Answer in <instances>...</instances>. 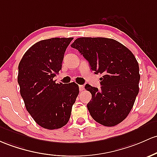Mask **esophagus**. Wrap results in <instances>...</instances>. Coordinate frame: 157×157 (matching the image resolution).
Segmentation results:
<instances>
[{"mask_svg": "<svg viewBox=\"0 0 157 157\" xmlns=\"http://www.w3.org/2000/svg\"><path fill=\"white\" fill-rule=\"evenodd\" d=\"M79 89H80V92H82L84 90V86L82 85H80L79 86Z\"/></svg>", "mask_w": 157, "mask_h": 157, "instance_id": "34e87169", "label": "esophagus"}]
</instances>
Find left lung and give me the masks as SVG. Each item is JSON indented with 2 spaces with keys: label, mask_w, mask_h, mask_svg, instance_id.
I'll list each match as a JSON object with an SVG mask.
<instances>
[{
  "label": "left lung",
  "mask_w": 157,
  "mask_h": 157,
  "mask_svg": "<svg viewBox=\"0 0 157 157\" xmlns=\"http://www.w3.org/2000/svg\"><path fill=\"white\" fill-rule=\"evenodd\" d=\"M84 56L100 78L101 89L86 84L92 94L87 104L91 116L106 127L123 121L131 111L140 80L136 59L128 48L113 39L78 38L71 44Z\"/></svg>",
  "instance_id": "1"
}]
</instances>
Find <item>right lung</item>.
Instances as JSON below:
<instances>
[{
  "instance_id": "add662e5",
  "label": "right lung",
  "mask_w": 157,
  "mask_h": 157,
  "mask_svg": "<svg viewBox=\"0 0 157 157\" xmlns=\"http://www.w3.org/2000/svg\"><path fill=\"white\" fill-rule=\"evenodd\" d=\"M73 38L39 41L26 51L18 65V82L25 107L43 128L55 130L69 121L79 94L75 82L56 83L64 54Z\"/></svg>"
}]
</instances>
